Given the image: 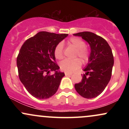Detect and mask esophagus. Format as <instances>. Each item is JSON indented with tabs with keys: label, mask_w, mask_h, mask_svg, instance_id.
Masks as SVG:
<instances>
[{
	"label": "esophagus",
	"mask_w": 129,
	"mask_h": 129,
	"mask_svg": "<svg viewBox=\"0 0 129 129\" xmlns=\"http://www.w3.org/2000/svg\"><path fill=\"white\" fill-rule=\"evenodd\" d=\"M65 75H66V76H69V75H72V73H68V72H66V73H65Z\"/></svg>",
	"instance_id": "obj_1"
}]
</instances>
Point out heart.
Returning a JSON list of instances; mask_svg holds the SVG:
<instances>
[{
	"mask_svg": "<svg viewBox=\"0 0 129 129\" xmlns=\"http://www.w3.org/2000/svg\"><path fill=\"white\" fill-rule=\"evenodd\" d=\"M69 45H72L76 50V56H78L83 62H87L90 57V51L85 47V43L83 40L79 38L73 37L68 41ZM54 57L57 59L60 60L63 57V44L59 43L56 46L54 50ZM81 66V62L79 59H65L60 63V67L62 70L68 73H72L78 69Z\"/></svg>",
	"mask_w": 129,
	"mask_h": 129,
	"instance_id": "b5f03b06",
	"label": "heart"
}]
</instances>
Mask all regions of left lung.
<instances>
[{
    "mask_svg": "<svg viewBox=\"0 0 129 129\" xmlns=\"http://www.w3.org/2000/svg\"><path fill=\"white\" fill-rule=\"evenodd\" d=\"M73 35L85 40L91 50L88 63L83 70L85 73L75 88L81 96L94 98L103 92L110 80L114 64L112 49L106 40L93 33L84 31Z\"/></svg>",
    "mask_w": 129,
    "mask_h": 129,
    "instance_id": "1",
    "label": "left lung"
}]
</instances>
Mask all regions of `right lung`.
<instances>
[{
    "mask_svg": "<svg viewBox=\"0 0 129 129\" xmlns=\"http://www.w3.org/2000/svg\"><path fill=\"white\" fill-rule=\"evenodd\" d=\"M68 34L40 31L23 43L17 57L20 81L33 96L44 100L55 94L65 76L56 63L54 50ZM50 71H54L52 75Z\"/></svg>",
    "mask_w": 129,
    "mask_h": 129,
    "instance_id": "add662e5",
    "label": "right lung"
}]
</instances>
